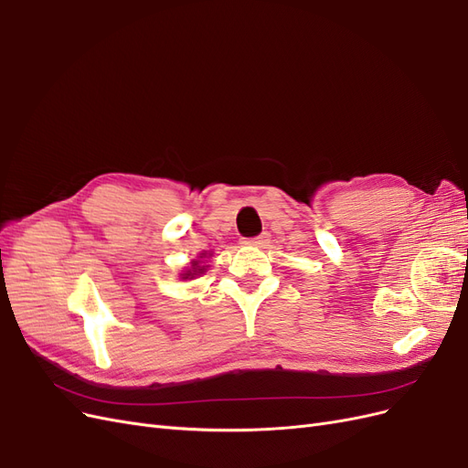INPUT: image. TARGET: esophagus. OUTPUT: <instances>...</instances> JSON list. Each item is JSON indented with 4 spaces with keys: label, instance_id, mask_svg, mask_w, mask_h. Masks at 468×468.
<instances>
[{
    "label": "esophagus",
    "instance_id": "esophagus-1",
    "mask_svg": "<svg viewBox=\"0 0 468 468\" xmlns=\"http://www.w3.org/2000/svg\"><path fill=\"white\" fill-rule=\"evenodd\" d=\"M244 244L248 246H256V248H265L269 244V234H261V236H256V238H248L244 239Z\"/></svg>",
    "mask_w": 468,
    "mask_h": 468
}]
</instances>
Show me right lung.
<instances>
[{"label": "right lung", "mask_w": 468, "mask_h": 468, "mask_svg": "<svg viewBox=\"0 0 468 468\" xmlns=\"http://www.w3.org/2000/svg\"><path fill=\"white\" fill-rule=\"evenodd\" d=\"M210 256H212L210 251H201L199 256H197V260H191L189 265H187L186 269H183V271L179 273V279L187 281V279H197V277H201L203 273H207L208 265H207L205 261H207V258H210Z\"/></svg>", "instance_id": "1"}]
</instances>
